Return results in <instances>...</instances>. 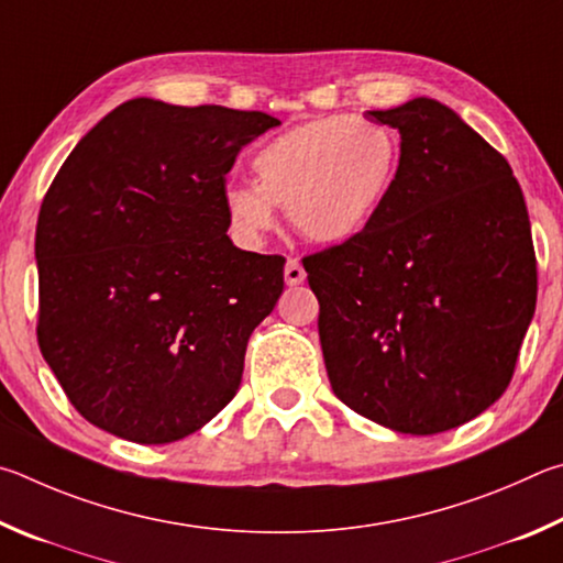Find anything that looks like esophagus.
<instances>
[{
    "label": "esophagus",
    "instance_id": "34e87169",
    "mask_svg": "<svg viewBox=\"0 0 563 563\" xmlns=\"http://www.w3.org/2000/svg\"><path fill=\"white\" fill-rule=\"evenodd\" d=\"M307 279V272H303V266L299 260H287V266H284V282L289 284V287H299Z\"/></svg>",
    "mask_w": 563,
    "mask_h": 563
}]
</instances>
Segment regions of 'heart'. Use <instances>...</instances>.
Segmentation results:
<instances>
[{
    "instance_id": "b5f03b06",
    "label": "heart",
    "mask_w": 563,
    "mask_h": 563,
    "mask_svg": "<svg viewBox=\"0 0 563 563\" xmlns=\"http://www.w3.org/2000/svg\"><path fill=\"white\" fill-rule=\"evenodd\" d=\"M400 145L390 128L323 115L266 141L252 157L254 183H230L222 205L232 234L260 244L287 207L294 230L319 244L353 240L376 220L396 185Z\"/></svg>"
}]
</instances>
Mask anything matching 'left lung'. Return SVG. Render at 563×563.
<instances>
[{
    "label": "left lung",
    "mask_w": 563,
    "mask_h": 563,
    "mask_svg": "<svg viewBox=\"0 0 563 563\" xmlns=\"http://www.w3.org/2000/svg\"><path fill=\"white\" fill-rule=\"evenodd\" d=\"M398 128L396 185L366 230L303 260L331 388L358 416L435 435L507 390L537 307L509 163L435 98L368 111Z\"/></svg>",
    "instance_id": "8db88e82"
}]
</instances>
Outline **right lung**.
Listing matches in <instances>:
<instances>
[{
	"label": "right lung",
	"instance_id": "right-lung-1",
	"mask_svg": "<svg viewBox=\"0 0 563 563\" xmlns=\"http://www.w3.org/2000/svg\"><path fill=\"white\" fill-rule=\"evenodd\" d=\"M279 121L133 98L101 118L36 222L38 349L71 406L115 438L165 445L240 388L284 256L234 246L224 175Z\"/></svg>",
	"mask_w": 563,
	"mask_h": 563
}]
</instances>
